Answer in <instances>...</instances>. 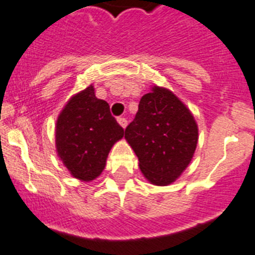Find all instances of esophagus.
Instances as JSON below:
<instances>
[{
    "label": "esophagus",
    "mask_w": 255,
    "mask_h": 255,
    "mask_svg": "<svg viewBox=\"0 0 255 255\" xmlns=\"http://www.w3.org/2000/svg\"><path fill=\"white\" fill-rule=\"evenodd\" d=\"M117 121H118V123H120V125L122 126L123 128L127 127V123H128V122H127V120H126L125 117H118Z\"/></svg>",
    "instance_id": "esophagus-1"
}]
</instances>
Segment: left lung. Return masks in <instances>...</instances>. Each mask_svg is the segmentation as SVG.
<instances>
[{
	"mask_svg": "<svg viewBox=\"0 0 255 255\" xmlns=\"http://www.w3.org/2000/svg\"><path fill=\"white\" fill-rule=\"evenodd\" d=\"M125 138L144 177L155 185L174 182L187 168L198 142V127L187 107L165 88L143 96Z\"/></svg>",
	"mask_w": 255,
	"mask_h": 255,
	"instance_id": "1",
	"label": "left lung"
}]
</instances>
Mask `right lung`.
Here are the masks:
<instances>
[{
	"label": "right lung",
	"instance_id": "right-lung-1",
	"mask_svg": "<svg viewBox=\"0 0 255 255\" xmlns=\"http://www.w3.org/2000/svg\"><path fill=\"white\" fill-rule=\"evenodd\" d=\"M123 134L110 105L90 86L68 101L57 120V153L73 177L90 182L105 169L111 148Z\"/></svg>",
	"mask_w": 255,
	"mask_h": 255
}]
</instances>
